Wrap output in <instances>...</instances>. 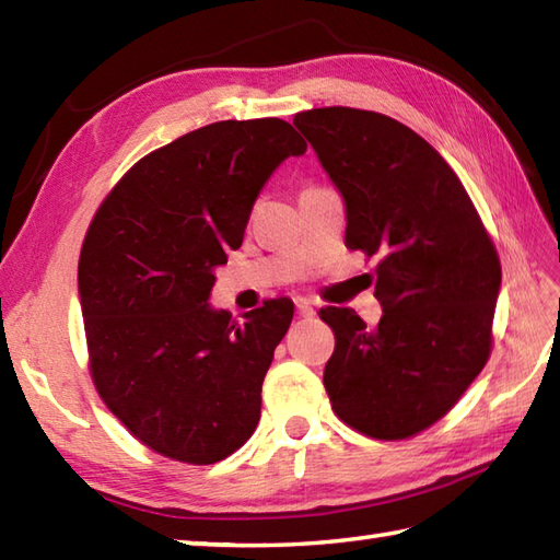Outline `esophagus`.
Wrapping results in <instances>:
<instances>
[{
	"label": "esophagus",
	"instance_id": "obj_1",
	"mask_svg": "<svg viewBox=\"0 0 560 560\" xmlns=\"http://www.w3.org/2000/svg\"><path fill=\"white\" fill-rule=\"evenodd\" d=\"M295 311H299V315L301 317H311V315H315V307H313V303L311 301H295Z\"/></svg>",
	"mask_w": 560,
	"mask_h": 560
}]
</instances>
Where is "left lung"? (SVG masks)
<instances>
[{"label": "left lung", "mask_w": 560, "mask_h": 560, "mask_svg": "<svg viewBox=\"0 0 560 560\" xmlns=\"http://www.w3.org/2000/svg\"><path fill=\"white\" fill-rule=\"evenodd\" d=\"M293 125L343 199L347 247L380 259L377 327L351 307L319 311L337 337L331 409L371 438H409L486 365L501 261L455 171L407 125L355 108H313Z\"/></svg>", "instance_id": "obj_1"}]
</instances>
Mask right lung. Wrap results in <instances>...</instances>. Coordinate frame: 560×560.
<instances>
[{"label":"right lung","mask_w":560,"mask_h":560,"mask_svg":"<svg viewBox=\"0 0 560 560\" xmlns=\"http://www.w3.org/2000/svg\"><path fill=\"white\" fill-rule=\"evenodd\" d=\"M305 149L277 117L199 127L141 159L91 221L79 303L93 383L163 457L213 464L255 433L293 303L269 301L237 325L209 299L261 187Z\"/></svg>","instance_id":"obj_1"}]
</instances>
